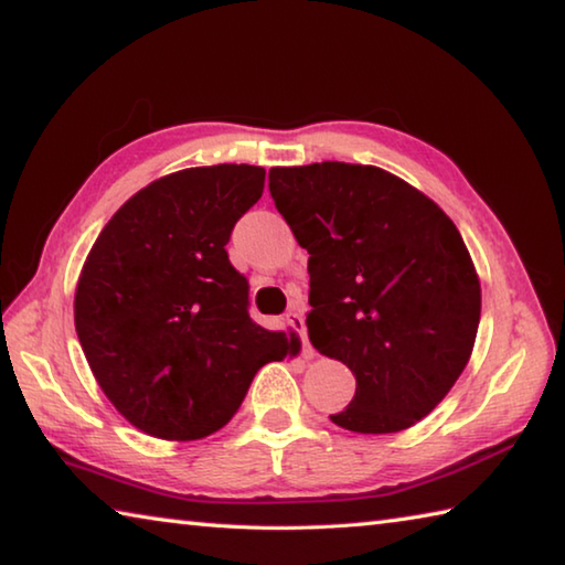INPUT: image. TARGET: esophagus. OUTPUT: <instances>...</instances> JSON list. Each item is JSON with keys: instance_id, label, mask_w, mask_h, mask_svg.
<instances>
[{"instance_id": "34e87169", "label": "esophagus", "mask_w": 565, "mask_h": 565, "mask_svg": "<svg viewBox=\"0 0 565 565\" xmlns=\"http://www.w3.org/2000/svg\"><path fill=\"white\" fill-rule=\"evenodd\" d=\"M286 321H289V323L296 328V331H299L301 341H303V355H306V358H313V348H311V343H309V338H306V326H303L301 311L294 309L289 316H286Z\"/></svg>"}]
</instances>
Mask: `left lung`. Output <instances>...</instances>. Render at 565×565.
<instances>
[{
    "label": "left lung",
    "mask_w": 565,
    "mask_h": 565,
    "mask_svg": "<svg viewBox=\"0 0 565 565\" xmlns=\"http://www.w3.org/2000/svg\"><path fill=\"white\" fill-rule=\"evenodd\" d=\"M276 210L309 252L313 348L355 375L331 415L390 435L443 403L475 351L481 286L465 239L437 202L375 166L271 168Z\"/></svg>",
    "instance_id": "8db88e82"
}]
</instances>
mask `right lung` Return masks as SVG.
I'll return each instance as SVG.
<instances>
[{"label":"right lung","mask_w":565,"mask_h":565,"mask_svg":"<svg viewBox=\"0 0 565 565\" xmlns=\"http://www.w3.org/2000/svg\"><path fill=\"white\" fill-rule=\"evenodd\" d=\"M256 166L188 168L152 180L90 247L74 323L96 383L140 433L190 443L237 413L256 371L301 351L247 313L232 227L262 198Z\"/></svg>","instance_id":"1"}]
</instances>
